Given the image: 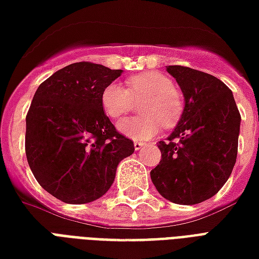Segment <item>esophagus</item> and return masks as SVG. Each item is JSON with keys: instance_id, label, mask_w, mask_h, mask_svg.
I'll use <instances>...</instances> for the list:
<instances>
[{"instance_id": "obj_1", "label": "esophagus", "mask_w": 259, "mask_h": 259, "mask_svg": "<svg viewBox=\"0 0 259 259\" xmlns=\"http://www.w3.org/2000/svg\"><path fill=\"white\" fill-rule=\"evenodd\" d=\"M145 145V143H143V141H136L135 143V149L136 151H139L140 148H143Z\"/></svg>"}]
</instances>
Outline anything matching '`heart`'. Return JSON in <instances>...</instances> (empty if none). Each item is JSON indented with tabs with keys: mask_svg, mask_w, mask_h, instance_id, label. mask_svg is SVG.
<instances>
[{
	"mask_svg": "<svg viewBox=\"0 0 259 259\" xmlns=\"http://www.w3.org/2000/svg\"><path fill=\"white\" fill-rule=\"evenodd\" d=\"M140 100H143L140 104L143 116L126 119L118 126L130 139L149 140L162 124L166 129L173 127L183 115V96L174 88L173 79L159 71H144L129 76L126 88L111 82L100 96L101 108L112 120L120 119L130 112L135 101Z\"/></svg>",
	"mask_w": 259,
	"mask_h": 259,
	"instance_id": "b5f03b06",
	"label": "heart"
}]
</instances>
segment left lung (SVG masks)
I'll use <instances>...</instances> for the list:
<instances>
[{
	"instance_id": "obj_1",
	"label": "left lung",
	"mask_w": 259,
	"mask_h": 259,
	"mask_svg": "<svg viewBox=\"0 0 259 259\" xmlns=\"http://www.w3.org/2000/svg\"><path fill=\"white\" fill-rule=\"evenodd\" d=\"M185 97V108L160 162L151 170L158 192L177 204L212 198L236 163L240 112L231 89L215 76L189 67L167 66Z\"/></svg>"
}]
</instances>
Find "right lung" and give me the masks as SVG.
<instances>
[{"label":"right lung","instance_id":"obj_1","mask_svg":"<svg viewBox=\"0 0 259 259\" xmlns=\"http://www.w3.org/2000/svg\"><path fill=\"white\" fill-rule=\"evenodd\" d=\"M122 70L79 61L38 86L26 115V156L34 177L64 203L101 198L135 144L101 108L100 96Z\"/></svg>","mask_w":259,"mask_h":259}]
</instances>
